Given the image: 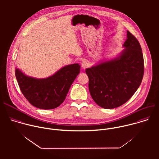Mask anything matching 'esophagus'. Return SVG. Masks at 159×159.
Here are the masks:
<instances>
[{
  "mask_svg": "<svg viewBox=\"0 0 159 159\" xmlns=\"http://www.w3.org/2000/svg\"><path fill=\"white\" fill-rule=\"evenodd\" d=\"M89 66V63L87 61H84L82 62V67L83 69H85Z\"/></svg>",
  "mask_w": 159,
  "mask_h": 159,
  "instance_id": "34e87169",
  "label": "esophagus"
}]
</instances>
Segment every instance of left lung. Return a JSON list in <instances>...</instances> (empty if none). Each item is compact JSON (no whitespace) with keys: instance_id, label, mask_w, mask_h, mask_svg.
Segmentation results:
<instances>
[{"instance_id":"8db88e82","label":"left lung","mask_w":159,"mask_h":159,"mask_svg":"<svg viewBox=\"0 0 159 159\" xmlns=\"http://www.w3.org/2000/svg\"><path fill=\"white\" fill-rule=\"evenodd\" d=\"M125 49L115 57L87 68L89 89L101 107L113 109L127 102L141 84L144 73L143 53L139 41L127 31Z\"/></svg>"}]
</instances>
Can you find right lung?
<instances>
[{
	"instance_id": "add662e5",
	"label": "right lung",
	"mask_w": 159,
	"mask_h": 159,
	"mask_svg": "<svg viewBox=\"0 0 159 159\" xmlns=\"http://www.w3.org/2000/svg\"><path fill=\"white\" fill-rule=\"evenodd\" d=\"M80 69L79 63L66 65L44 79L28 76L17 68L15 74L22 94L33 106L42 109H52L64 101Z\"/></svg>"
}]
</instances>
